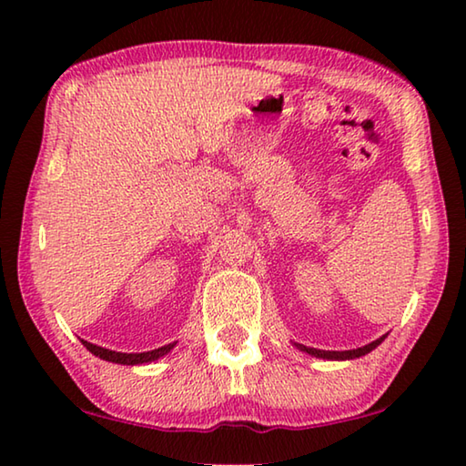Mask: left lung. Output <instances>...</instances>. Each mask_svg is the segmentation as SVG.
<instances>
[{
	"label": "left lung",
	"mask_w": 466,
	"mask_h": 466,
	"mask_svg": "<svg viewBox=\"0 0 466 466\" xmlns=\"http://www.w3.org/2000/svg\"><path fill=\"white\" fill-rule=\"evenodd\" d=\"M386 339V335H382L380 339H376V341L368 343L364 347H358V350H347V351H325V350H314V347H306V345H299V343H294L299 351L309 353V356H314V358H320V360H337V361H343V360H356V358H361L366 356V353H370L372 350H376L378 345H380Z\"/></svg>",
	"instance_id": "obj_1"
}]
</instances>
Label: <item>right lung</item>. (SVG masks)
Masks as SVG:
<instances>
[{"label": "right lung", "instance_id": "right-lung-1", "mask_svg": "<svg viewBox=\"0 0 466 466\" xmlns=\"http://www.w3.org/2000/svg\"><path fill=\"white\" fill-rule=\"evenodd\" d=\"M82 343L86 350L94 356L105 360V361H113V364H123V366H139V364H149V361H156L167 356V353L175 347L177 343H168L164 347H157V350L152 351H144V353H121V351H113V350H106V347H98L90 341H84Z\"/></svg>", "mask_w": 466, "mask_h": 466}]
</instances>
